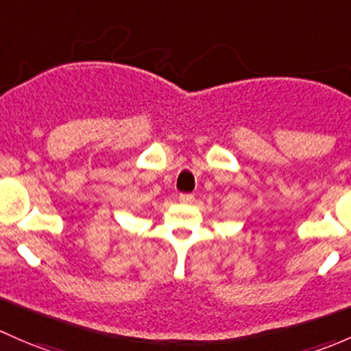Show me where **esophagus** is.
Listing matches in <instances>:
<instances>
[{"label": "esophagus", "mask_w": 351, "mask_h": 351, "mask_svg": "<svg viewBox=\"0 0 351 351\" xmlns=\"http://www.w3.org/2000/svg\"><path fill=\"white\" fill-rule=\"evenodd\" d=\"M178 200L182 202V204H191V202L195 200V197H193V195H190V193H182L178 197Z\"/></svg>", "instance_id": "34e87169"}]
</instances>
